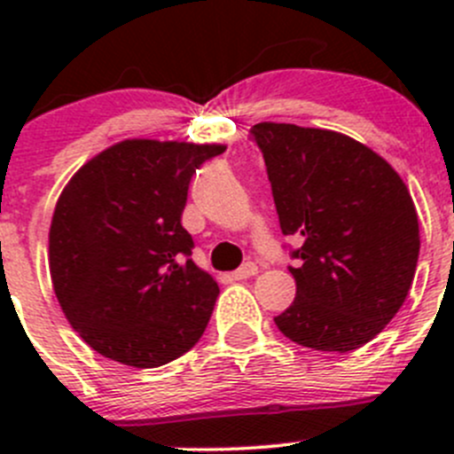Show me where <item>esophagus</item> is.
<instances>
[{
  "label": "esophagus",
  "mask_w": 454,
  "mask_h": 454,
  "mask_svg": "<svg viewBox=\"0 0 454 454\" xmlns=\"http://www.w3.org/2000/svg\"><path fill=\"white\" fill-rule=\"evenodd\" d=\"M256 272H259V268H256L253 261H248V263H244L239 270H235V272H232V278H235V281H244V278L254 277Z\"/></svg>",
  "instance_id": "34e87169"
}]
</instances>
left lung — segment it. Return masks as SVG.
Instances as JSON below:
<instances>
[{
	"mask_svg": "<svg viewBox=\"0 0 454 454\" xmlns=\"http://www.w3.org/2000/svg\"><path fill=\"white\" fill-rule=\"evenodd\" d=\"M272 184L296 299L274 318L283 336L347 354L373 340L404 303L419 256L418 210L395 168L329 129L259 122L250 129Z\"/></svg>",
	"mask_w": 454,
	"mask_h": 454,
	"instance_id": "obj_1",
	"label": "left lung"
}]
</instances>
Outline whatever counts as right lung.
I'll return each instance as SVG.
<instances>
[{
  "mask_svg": "<svg viewBox=\"0 0 454 454\" xmlns=\"http://www.w3.org/2000/svg\"><path fill=\"white\" fill-rule=\"evenodd\" d=\"M223 145L134 138L72 176L50 223V277L74 332L136 369L180 358L208 325L219 286L191 259L189 184Z\"/></svg>",
  "mask_w": 454,
  "mask_h": 454,
  "instance_id": "right-lung-1",
  "label": "right lung"
}]
</instances>
